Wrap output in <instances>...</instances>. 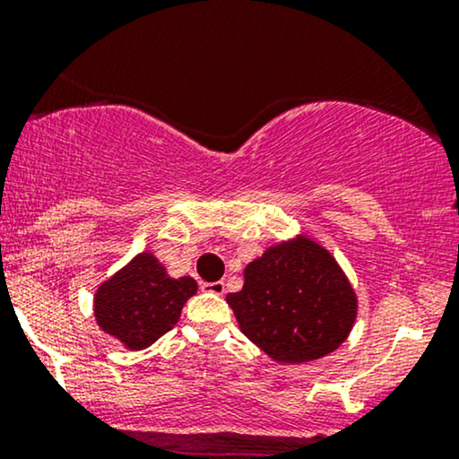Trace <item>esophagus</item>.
<instances>
[{"label": "esophagus", "instance_id": "34e87169", "mask_svg": "<svg viewBox=\"0 0 459 459\" xmlns=\"http://www.w3.org/2000/svg\"><path fill=\"white\" fill-rule=\"evenodd\" d=\"M204 293H212V296H224V282L215 281V282H203L200 284Z\"/></svg>", "mask_w": 459, "mask_h": 459}]
</instances>
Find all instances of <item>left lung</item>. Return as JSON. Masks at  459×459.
<instances>
[{
    "mask_svg": "<svg viewBox=\"0 0 459 459\" xmlns=\"http://www.w3.org/2000/svg\"><path fill=\"white\" fill-rule=\"evenodd\" d=\"M239 330L272 360L304 365L339 350L358 317V298L328 247L307 233L272 244L229 293Z\"/></svg>",
    "mask_w": 459,
    "mask_h": 459,
    "instance_id": "obj_1",
    "label": "left lung"
}]
</instances>
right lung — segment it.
<instances>
[{
	"mask_svg": "<svg viewBox=\"0 0 459 459\" xmlns=\"http://www.w3.org/2000/svg\"><path fill=\"white\" fill-rule=\"evenodd\" d=\"M196 289L192 276L172 278L152 252H140L97 287L94 321L127 350H146L175 328L183 304Z\"/></svg>",
	"mask_w": 459,
	"mask_h": 459,
	"instance_id": "right-lung-1",
	"label": "right lung"
}]
</instances>
